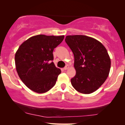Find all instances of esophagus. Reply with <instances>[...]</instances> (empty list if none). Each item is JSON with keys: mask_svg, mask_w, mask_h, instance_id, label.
<instances>
[{"mask_svg": "<svg viewBox=\"0 0 125 125\" xmlns=\"http://www.w3.org/2000/svg\"><path fill=\"white\" fill-rule=\"evenodd\" d=\"M69 66L68 65H66V66L64 67V68H63V70H64V71H66V70L68 69H69Z\"/></svg>", "mask_w": 125, "mask_h": 125, "instance_id": "1", "label": "esophagus"}]
</instances>
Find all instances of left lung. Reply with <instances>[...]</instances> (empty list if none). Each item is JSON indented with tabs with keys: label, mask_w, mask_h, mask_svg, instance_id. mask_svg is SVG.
<instances>
[{
	"label": "left lung",
	"mask_w": 125,
	"mask_h": 125,
	"mask_svg": "<svg viewBox=\"0 0 125 125\" xmlns=\"http://www.w3.org/2000/svg\"><path fill=\"white\" fill-rule=\"evenodd\" d=\"M65 42L73 53L76 72L72 85L82 94L93 93L109 73L111 62L107 50L100 42L84 35L67 36Z\"/></svg>",
	"instance_id": "obj_1"
}]
</instances>
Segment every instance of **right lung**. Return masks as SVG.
Returning <instances> with one entry per match:
<instances>
[{
	"label": "right lung",
	"mask_w": 125,
	"mask_h": 125,
	"mask_svg": "<svg viewBox=\"0 0 125 125\" xmlns=\"http://www.w3.org/2000/svg\"><path fill=\"white\" fill-rule=\"evenodd\" d=\"M64 39L39 35L32 36L20 46L15 54L19 76L30 89L43 94L54 86L61 73L53 62V51Z\"/></svg>",
	"instance_id": "obj_1"
}]
</instances>
